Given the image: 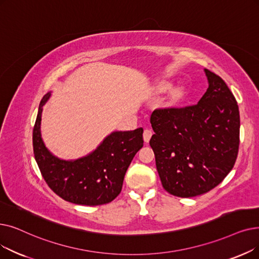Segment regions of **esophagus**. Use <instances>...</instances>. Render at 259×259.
Masks as SVG:
<instances>
[{
  "instance_id": "34e87169",
  "label": "esophagus",
  "mask_w": 259,
  "mask_h": 259,
  "mask_svg": "<svg viewBox=\"0 0 259 259\" xmlns=\"http://www.w3.org/2000/svg\"><path fill=\"white\" fill-rule=\"evenodd\" d=\"M152 136V131L149 129H146L143 133V138H144V142L145 143H148L150 141V138Z\"/></svg>"
}]
</instances>
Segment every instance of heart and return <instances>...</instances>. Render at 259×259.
<instances>
[{
    "instance_id": "obj_1",
    "label": "heart",
    "mask_w": 259,
    "mask_h": 259,
    "mask_svg": "<svg viewBox=\"0 0 259 259\" xmlns=\"http://www.w3.org/2000/svg\"><path fill=\"white\" fill-rule=\"evenodd\" d=\"M168 89H170V83L169 82H162L159 85V90L160 91H167Z\"/></svg>"
}]
</instances>
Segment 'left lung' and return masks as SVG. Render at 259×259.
Returning <instances> with one entry per match:
<instances>
[{
    "label": "left lung",
    "instance_id": "left-lung-1",
    "mask_svg": "<svg viewBox=\"0 0 259 259\" xmlns=\"http://www.w3.org/2000/svg\"><path fill=\"white\" fill-rule=\"evenodd\" d=\"M208 88L199 103L156 109L149 144L166 192L190 198L209 192L233 169L239 148L237 102L221 77L206 69Z\"/></svg>",
    "mask_w": 259,
    "mask_h": 259
}]
</instances>
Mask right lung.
Instances as JSON below:
<instances>
[{
  "label": "right lung",
  "mask_w": 259,
  "mask_h": 259,
  "mask_svg": "<svg viewBox=\"0 0 259 259\" xmlns=\"http://www.w3.org/2000/svg\"><path fill=\"white\" fill-rule=\"evenodd\" d=\"M50 96L51 92L41 99L32 130L33 154L43 179L56 195L71 203H109L119 195L128 167L143 147V128L114 131L90 154L73 161L61 160L49 151L41 138L42 107Z\"/></svg>",
  "instance_id": "1"
}]
</instances>
